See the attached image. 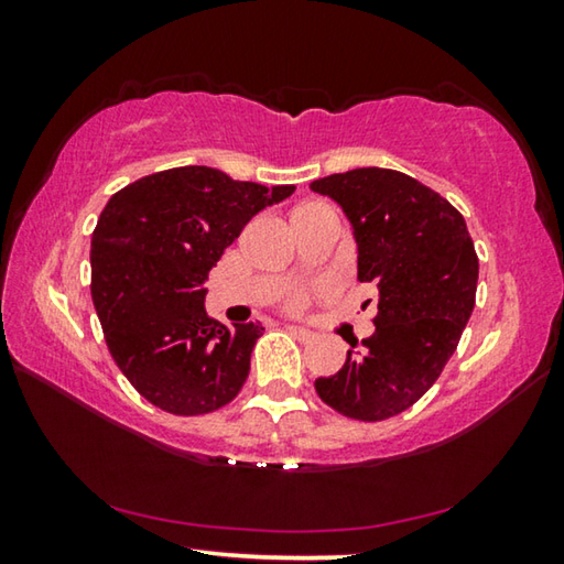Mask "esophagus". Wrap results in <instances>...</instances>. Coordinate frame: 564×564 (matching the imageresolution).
<instances>
[{
  "instance_id": "34e87169",
  "label": "esophagus",
  "mask_w": 564,
  "mask_h": 564,
  "mask_svg": "<svg viewBox=\"0 0 564 564\" xmlns=\"http://www.w3.org/2000/svg\"><path fill=\"white\" fill-rule=\"evenodd\" d=\"M285 330L293 333V336L301 338V340H311L313 338V330L303 328V326H295V323H289V326H285Z\"/></svg>"
}]
</instances>
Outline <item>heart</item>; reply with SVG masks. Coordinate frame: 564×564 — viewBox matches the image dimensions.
<instances>
[{
	"instance_id": "obj_1",
	"label": "heart",
	"mask_w": 564,
	"mask_h": 564,
	"mask_svg": "<svg viewBox=\"0 0 564 564\" xmlns=\"http://www.w3.org/2000/svg\"><path fill=\"white\" fill-rule=\"evenodd\" d=\"M303 303V295H293L291 299V305H301Z\"/></svg>"
}]
</instances>
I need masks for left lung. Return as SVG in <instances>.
<instances>
[{"instance_id":"1","label":"left lung","mask_w":564,"mask_h":564,"mask_svg":"<svg viewBox=\"0 0 564 564\" xmlns=\"http://www.w3.org/2000/svg\"><path fill=\"white\" fill-rule=\"evenodd\" d=\"M311 188L348 216L358 281L378 289L376 333L316 393L346 417L388 420L431 390L457 348L475 308V243L447 198L400 171L352 169Z\"/></svg>"}]
</instances>
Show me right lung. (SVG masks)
I'll return each mask as SVG.
<instances>
[{"instance_id":"obj_1","label":"right lung","mask_w":564,"mask_h":564,"mask_svg":"<svg viewBox=\"0 0 564 564\" xmlns=\"http://www.w3.org/2000/svg\"><path fill=\"white\" fill-rule=\"evenodd\" d=\"M295 186L208 166L144 176L109 198L91 234V299L129 383L174 415L224 408L243 388L261 323L208 318V271L243 226Z\"/></svg>"}]
</instances>
